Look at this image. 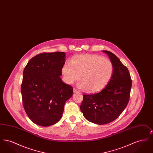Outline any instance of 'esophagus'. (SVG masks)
Here are the masks:
<instances>
[{
  "label": "esophagus",
  "mask_w": 153,
  "mask_h": 153,
  "mask_svg": "<svg viewBox=\"0 0 153 153\" xmlns=\"http://www.w3.org/2000/svg\"><path fill=\"white\" fill-rule=\"evenodd\" d=\"M73 92L74 93H79V92H80V91L79 90H77L76 88H73Z\"/></svg>",
  "instance_id": "1"
}]
</instances>
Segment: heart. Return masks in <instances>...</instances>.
Instances as JSON below:
<instances>
[{"label": "heart", "instance_id": "heart-1", "mask_svg": "<svg viewBox=\"0 0 153 153\" xmlns=\"http://www.w3.org/2000/svg\"><path fill=\"white\" fill-rule=\"evenodd\" d=\"M114 72L111 61L97 54H81L74 57L71 64L65 63L62 74L66 83L72 84L80 80L77 86L89 92H98L108 83ZM80 76H79V75Z\"/></svg>", "mask_w": 153, "mask_h": 153}]
</instances>
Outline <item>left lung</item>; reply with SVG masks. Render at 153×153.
I'll return each mask as SVG.
<instances>
[{
  "instance_id": "8db88e82",
  "label": "left lung",
  "mask_w": 153,
  "mask_h": 153,
  "mask_svg": "<svg viewBox=\"0 0 153 153\" xmlns=\"http://www.w3.org/2000/svg\"><path fill=\"white\" fill-rule=\"evenodd\" d=\"M114 66L111 79L101 92L83 95L81 111L88 121L108 123L117 119L127 107L130 97L132 80L127 67L112 52L103 51Z\"/></svg>"
}]
</instances>
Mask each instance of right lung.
I'll list each match as a JSON object with an SVG mask.
<instances>
[{"mask_svg":"<svg viewBox=\"0 0 153 153\" xmlns=\"http://www.w3.org/2000/svg\"><path fill=\"white\" fill-rule=\"evenodd\" d=\"M64 52L42 53L30 59L21 84L23 108L30 119L47 127L61 119L64 105L73 94V87L60 78L65 64Z\"/></svg>","mask_w":153,"mask_h":153,"instance_id":"obj_1","label":"right lung"}]
</instances>
